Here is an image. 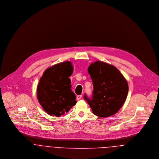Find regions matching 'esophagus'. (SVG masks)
Here are the masks:
<instances>
[{"instance_id":"1","label":"esophagus","mask_w":159,"mask_h":159,"mask_svg":"<svg viewBox=\"0 0 159 159\" xmlns=\"http://www.w3.org/2000/svg\"><path fill=\"white\" fill-rule=\"evenodd\" d=\"M81 97H82V95H77V96H76V99H77L78 100H80V99L81 98Z\"/></svg>"}]
</instances>
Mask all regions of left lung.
Here are the masks:
<instances>
[{
  "label": "left lung",
  "instance_id": "obj_1",
  "mask_svg": "<svg viewBox=\"0 0 159 159\" xmlns=\"http://www.w3.org/2000/svg\"><path fill=\"white\" fill-rule=\"evenodd\" d=\"M93 84L91 97L84 93V98L93 113L107 117L116 113L127 97V81L118 69L103 62L96 61L88 67Z\"/></svg>",
  "mask_w": 159,
  "mask_h": 159
}]
</instances>
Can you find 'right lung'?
Returning a JSON list of instances; mask_svg holds the SVG:
<instances>
[{
  "label": "right lung",
  "instance_id": "obj_1",
  "mask_svg": "<svg viewBox=\"0 0 159 159\" xmlns=\"http://www.w3.org/2000/svg\"><path fill=\"white\" fill-rule=\"evenodd\" d=\"M73 73L70 62L56 64L46 69L37 86V98L44 110L51 116L67 113L76 103L68 78Z\"/></svg>",
  "mask_w": 159,
  "mask_h": 159
}]
</instances>
